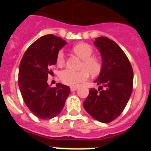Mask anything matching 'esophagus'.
<instances>
[{"instance_id":"esophagus-1","label":"esophagus","mask_w":151,"mask_h":151,"mask_svg":"<svg viewBox=\"0 0 151 151\" xmlns=\"http://www.w3.org/2000/svg\"><path fill=\"white\" fill-rule=\"evenodd\" d=\"M78 89V87H70V91H75Z\"/></svg>"}]
</instances>
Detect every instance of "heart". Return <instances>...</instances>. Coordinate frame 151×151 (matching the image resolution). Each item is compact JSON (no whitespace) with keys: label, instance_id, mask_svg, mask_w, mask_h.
I'll use <instances>...</instances> for the list:
<instances>
[{"label":"heart","instance_id":"1","mask_svg":"<svg viewBox=\"0 0 151 151\" xmlns=\"http://www.w3.org/2000/svg\"><path fill=\"white\" fill-rule=\"evenodd\" d=\"M73 50L79 58L82 60L81 70L74 71L70 69H63L60 73V78L63 83L69 86H78L80 83L88 79L90 73L95 76L99 74L102 69V63L98 58L91 57L94 54L92 47L87 43H79L75 45ZM65 63L63 51H59L57 57V63L61 66Z\"/></svg>","mask_w":151,"mask_h":151}]
</instances>
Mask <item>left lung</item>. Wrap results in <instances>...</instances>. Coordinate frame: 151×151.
Masks as SVG:
<instances>
[{
    "mask_svg": "<svg viewBox=\"0 0 151 151\" xmlns=\"http://www.w3.org/2000/svg\"><path fill=\"white\" fill-rule=\"evenodd\" d=\"M94 44L102 58V69L94 81L100 85L98 90L101 91L91 89L83 106L96 120L108 123L120 115L130 98L133 70L128 57L115 41L99 37Z\"/></svg>",
    "mask_w": 151,
    "mask_h": 151,
    "instance_id": "8db88e82",
    "label": "left lung"
}]
</instances>
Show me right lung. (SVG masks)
Wrapping results in <instances>:
<instances>
[{
	"instance_id": "add662e5",
	"label": "right lung",
	"mask_w": 151,
	"mask_h": 151,
	"mask_svg": "<svg viewBox=\"0 0 151 151\" xmlns=\"http://www.w3.org/2000/svg\"><path fill=\"white\" fill-rule=\"evenodd\" d=\"M66 44L54 35L36 40L25 52L19 68V87L23 101L30 111L41 119L57 116L70 93L67 85L57 83L55 88L47 84L51 66L57 63L59 50Z\"/></svg>"
}]
</instances>
